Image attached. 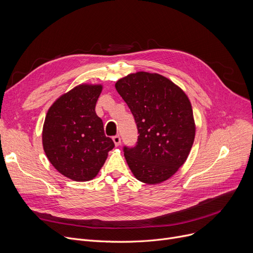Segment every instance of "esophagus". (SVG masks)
Masks as SVG:
<instances>
[{
  "instance_id": "esophagus-1",
  "label": "esophagus",
  "mask_w": 253,
  "mask_h": 253,
  "mask_svg": "<svg viewBox=\"0 0 253 253\" xmlns=\"http://www.w3.org/2000/svg\"><path fill=\"white\" fill-rule=\"evenodd\" d=\"M113 141H114L116 147H119V145L121 144V137H120L119 135H115V136L113 137Z\"/></svg>"
}]
</instances>
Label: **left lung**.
I'll return each mask as SVG.
<instances>
[{"instance_id":"1","label":"left lung","mask_w":253,"mask_h":253,"mask_svg":"<svg viewBox=\"0 0 253 253\" xmlns=\"http://www.w3.org/2000/svg\"><path fill=\"white\" fill-rule=\"evenodd\" d=\"M115 87L133 115L139 133L134 148H124L132 173L148 184L169 179L187 161L195 139L188 95L168 78L148 72L129 74Z\"/></svg>"}]
</instances>
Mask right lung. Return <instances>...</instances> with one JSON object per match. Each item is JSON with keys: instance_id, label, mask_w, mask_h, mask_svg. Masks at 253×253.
I'll return each mask as SVG.
<instances>
[{"instance_id": "obj_1", "label": "right lung", "mask_w": 253, "mask_h": 253, "mask_svg": "<svg viewBox=\"0 0 253 253\" xmlns=\"http://www.w3.org/2000/svg\"><path fill=\"white\" fill-rule=\"evenodd\" d=\"M102 88L84 83L74 87L52 103L45 118L44 152L59 173L75 181L94 178L115 147L95 113Z\"/></svg>"}]
</instances>
